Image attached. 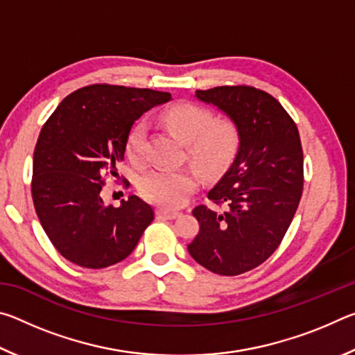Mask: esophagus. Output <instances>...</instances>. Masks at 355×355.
Instances as JSON below:
<instances>
[{
    "label": "esophagus",
    "instance_id": "obj_1",
    "mask_svg": "<svg viewBox=\"0 0 355 355\" xmlns=\"http://www.w3.org/2000/svg\"><path fill=\"white\" fill-rule=\"evenodd\" d=\"M156 216H158L159 219H169V220H172V219H177L180 214L177 211H169V209L159 208V209H156Z\"/></svg>",
    "mask_w": 355,
    "mask_h": 355
}]
</instances>
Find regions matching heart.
<instances>
[{"mask_svg":"<svg viewBox=\"0 0 355 355\" xmlns=\"http://www.w3.org/2000/svg\"><path fill=\"white\" fill-rule=\"evenodd\" d=\"M163 122L178 139L186 142L189 159L205 175H216L230 164L238 148L236 128L230 122H214L213 114L196 105H178L163 114ZM146 125L136 123L127 141L133 163L144 161ZM199 180L189 169L148 171L141 180V192L148 202L166 209L183 207L197 189Z\"/></svg>","mask_w":355,"mask_h":355,"instance_id":"1","label":"heart"}]
</instances>
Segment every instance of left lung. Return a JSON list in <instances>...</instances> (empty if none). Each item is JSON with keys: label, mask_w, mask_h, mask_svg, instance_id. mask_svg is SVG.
Masks as SVG:
<instances>
[{"label": "left lung", "mask_w": 355, "mask_h": 355, "mask_svg": "<svg viewBox=\"0 0 355 355\" xmlns=\"http://www.w3.org/2000/svg\"><path fill=\"white\" fill-rule=\"evenodd\" d=\"M196 98L232 120L238 150L208 191L224 209L194 208L200 230L188 250L208 271L238 275L274 254L296 213L304 184L299 131L284 106L260 89L220 86L196 91Z\"/></svg>", "instance_id": "obj_1"}]
</instances>
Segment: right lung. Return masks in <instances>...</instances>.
<instances>
[{
    "label": "right lung",
    "instance_id": "obj_1",
    "mask_svg": "<svg viewBox=\"0 0 355 355\" xmlns=\"http://www.w3.org/2000/svg\"><path fill=\"white\" fill-rule=\"evenodd\" d=\"M167 92L94 84L65 97L42 128L33 159V202L59 254L78 266L101 269L127 258L153 220L137 196L106 207L101 188L117 173L131 127L167 103Z\"/></svg>",
    "mask_w": 355,
    "mask_h": 355
}]
</instances>
